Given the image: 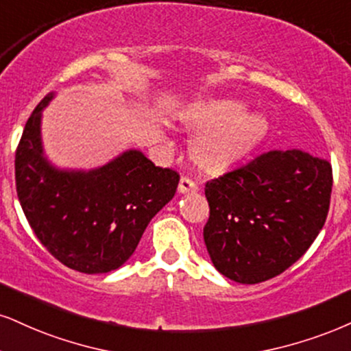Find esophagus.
<instances>
[{"instance_id": "esophagus-1", "label": "esophagus", "mask_w": 351, "mask_h": 351, "mask_svg": "<svg viewBox=\"0 0 351 351\" xmlns=\"http://www.w3.org/2000/svg\"><path fill=\"white\" fill-rule=\"evenodd\" d=\"M198 192V185L192 179L182 177L179 182V193H195Z\"/></svg>"}]
</instances>
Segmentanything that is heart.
I'll use <instances>...</instances> for the list:
<instances>
[{
    "instance_id": "obj_1",
    "label": "heart",
    "mask_w": 351,
    "mask_h": 351,
    "mask_svg": "<svg viewBox=\"0 0 351 351\" xmlns=\"http://www.w3.org/2000/svg\"><path fill=\"white\" fill-rule=\"evenodd\" d=\"M187 127L200 132L193 141V158L208 172L234 167L267 135V120L239 99H215L195 104L180 114Z\"/></svg>"
}]
</instances>
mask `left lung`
Segmentation results:
<instances>
[{
    "label": "left lung",
    "mask_w": 351,
    "mask_h": 351,
    "mask_svg": "<svg viewBox=\"0 0 351 351\" xmlns=\"http://www.w3.org/2000/svg\"><path fill=\"white\" fill-rule=\"evenodd\" d=\"M332 166L304 151H270L206 182V250L219 274L255 285L283 274L326 223Z\"/></svg>",
    "instance_id": "1"
}]
</instances>
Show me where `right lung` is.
I'll use <instances>...</instances> for the list:
<instances>
[{"instance_id":"right-lung-1","label":"right lung","mask_w":351,"mask_h":351,"mask_svg":"<svg viewBox=\"0 0 351 351\" xmlns=\"http://www.w3.org/2000/svg\"><path fill=\"white\" fill-rule=\"evenodd\" d=\"M42 99L16 151V190L38 241L63 265L81 274L117 270L135 252L151 219L179 185L172 169L156 167L141 149H125L93 169L58 167L45 154Z\"/></svg>"}]
</instances>
